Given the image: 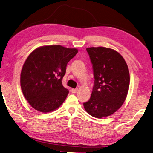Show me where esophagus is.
I'll use <instances>...</instances> for the list:
<instances>
[{
	"label": "esophagus",
	"mask_w": 153,
	"mask_h": 153,
	"mask_svg": "<svg viewBox=\"0 0 153 153\" xmlns=\"http://www.w3.org/2000/svg\"><path fill=\"white\" fill-rule=\"evenodd\" d=\"M77 91H78V89H71V92L73 94H76Z\"/></svg>",
	"instance_id": "1"
}]
</instances>
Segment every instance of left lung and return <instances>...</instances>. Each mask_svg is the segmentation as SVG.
<instances>
[{
    "mask_svg": "<svg viewBox=\"0 0 153 153\" xmlns=\"http://www.w3.org/2000/svg\"><path fill=\"white\" fill-rule=\"evenodd\" d=\"M92 64L94 85L91 96L83 103L92 117L110 116L126 100L129 87V72L126 61L118 52L103 47L86 49Z\"/></svg>",
    "mask_w": 153,
    "mask_h": 153,
    "instance_id": "1",
    "label": "left lung"
}]
</instances>
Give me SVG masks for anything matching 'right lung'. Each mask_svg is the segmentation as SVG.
Wrapping results in <instances>:
<instances>
[{
    "instance_id": "add662e5",
    "label": "right lung",
    "mask_w": 153,
    "mask_h": 153,
    "mask_svg": "<svg viewBox=\"0 0 153 153\" xmlns=\"http://www.w3.org/2000/svg\"><path fill=\"white\" fill-rule=\"evenodd\" d=\"M77 53L76 49L49 45L39 47L29 55L22 68L20 83L32 108L49 112L61 106L69 93L62 79L68 62Z\"/></svg>"
}]
</instances>
